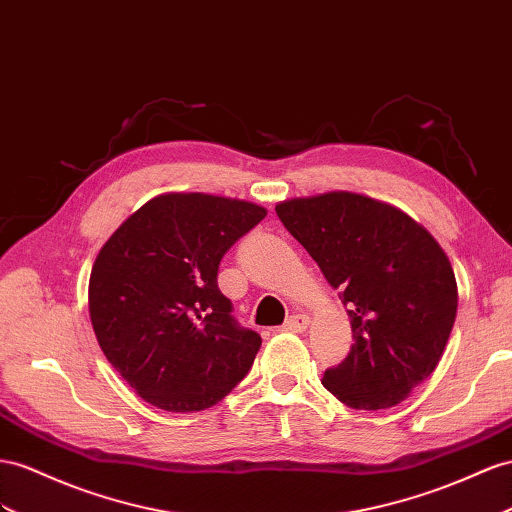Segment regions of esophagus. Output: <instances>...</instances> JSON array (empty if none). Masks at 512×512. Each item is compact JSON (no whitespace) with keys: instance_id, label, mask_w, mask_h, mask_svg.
Wrapping results in <instances>:
<instances>
[{"instance_id":"esophagus-1","label":"esophagus","mask_w":512,"mask_h":512,"mask_svg":"<svg viewBox=\"0 0 512 512\" xmlns=\"http://www.w3.org/2000/svg\"><path fill=\"white\" fill-rule=\"evenodd\" d=\"M307 326H309V316H305V313H294V316L285 320L283 329L292 331V333H303V331H307Z\"/></svg>"}]
</instances>
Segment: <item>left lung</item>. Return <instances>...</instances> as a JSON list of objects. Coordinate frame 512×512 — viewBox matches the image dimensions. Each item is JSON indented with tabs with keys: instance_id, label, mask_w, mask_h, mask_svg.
I'll return each instance as SVG.
<instances>
[{
	"instance_id": "left-lung-1",
	"label": "left lung",
	"mask_w": 512,
	"mask_h": 512,
	"mask_svg": "<svg viewBox=\"0 0 512 512\" xmlns=\"http://www.w3.org/2000/svg\"><path fill=\"white\" fill-rule=\"evenodd\" d=\"M277 216L350 318L355 344L322 385L352 409L402 402L435 372L454 326L458 292L443 248L411 216L363 194L283 201Z\"/></svg>"
}]
</instances>
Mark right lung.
<instances>
[{"label":"right lung","mask_w":512,"mask_h":512,"mask_svg":"<svg viewBox=\"0 0 512 512\" xmlns=\"http://www.w3.org/2000/svg\"><path fill=\"white\" fill-rule=\"evenodd\" d=\"M264 218L255 203L170 192L103 244L88 283L90 322L103 355L142 400L203 411L251 370L261 337L231 316L218 266Z\"/></svg>","instance_id":"1"}]
</instances>
